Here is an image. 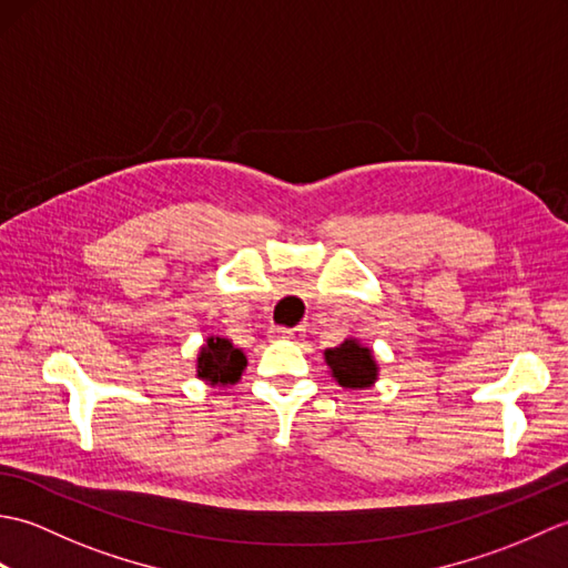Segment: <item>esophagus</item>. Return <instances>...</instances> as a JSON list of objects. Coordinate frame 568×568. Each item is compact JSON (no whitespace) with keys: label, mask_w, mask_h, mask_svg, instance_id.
Instances as JSON below:
<instances>
[{"label":"esophagus","mask_w":568,"mask_h":568,"mask_svg":"<svg viewBox=\"0 0 568 568\" xmlns=\"http://www.w3.org/2000/svg\"><path fill=\"white\" fill-rule=\"evenodd\" d=\"M300 329H285V327H273L271 329V339H293L297 336Z\"/></svg>","instance_id":"1"}]
</instances>
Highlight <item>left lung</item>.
Returning a JSON list of instances; mask_svg holds the SVG:
<instances>
[{
	"label": "left lung",
	"instance_id": "8db88e82",
	"mask_svg": "<svg viewBox=\"0 0 568 568\" xmlns=\"http://www.w3.org/2000/svg\"><path fill=\"white\" fill-rule=\"evenodd\" d=\"M324 361L332 371V378L342 385V388H371L378 381V364L373 358V352L368 346L361 344L358 339H344L339 346L327 348L324 352Z\"/></svg>",
	"mask_w": 568,
	"mask_h": 568
}]
</instances>
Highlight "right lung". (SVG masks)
Instances as JSON below:
<instances>
[{"label": "right lung", "mask_w": 568, "mask_h": 568, "mask_svg": "<svg viewBox=\"0 0 568 568\" xmlns=\"http://www.w3.org/2000/svg\"><path fill=\"white\" fill-rule=\"evenodd\" d=\"M246 368V356L224 336H207L197 354V378L210 385H234Z\"/></svg>", "instance_id": "right-lung-1"}]
</instances>
